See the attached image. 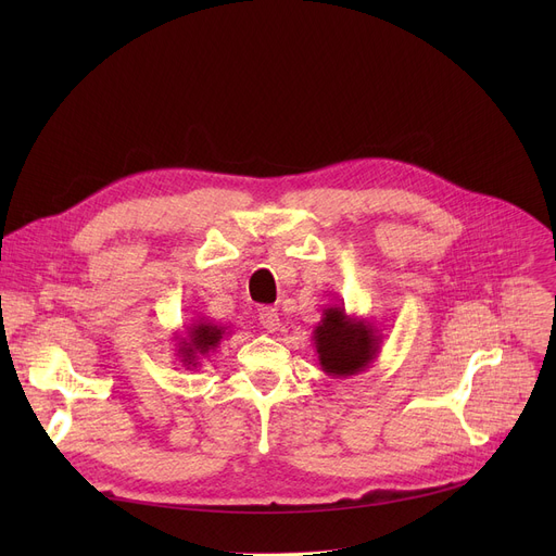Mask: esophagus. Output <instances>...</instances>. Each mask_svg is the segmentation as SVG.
<instances>
[{
  "mask_svg": "<svg viewBox=\"0 0 556 556\" xmlns=\"http://www.w3.org/2000/svg\"><path fill=\"white\" fill-rule=\"evenodd\" d=\"M258 325L266 329L268 333H275L279 329V313L277 308H270V306H263L258 311Z\"/></svg>",
  "mask_w": 556,
  "mask_h": 556,
  "instance_id": "1",
  "label": "esophagus"
}]
</instances>
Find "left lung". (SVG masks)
Masks as SVG:
<instances>
[{"instance_id":"1","label":"left lung","mask_w":556,"mask_h":556,"mask_svg":"<svg viewBox=\"0 0 556 556\" xmlns=\"http://www.w3.org/2000/svg\"><path fill=\"white\" fill-rule=\"evenodd\" d=\"M381 342L383 336L369 319L349 315L340 304L325 308L323 319L313 329L319 367L333 378L356 376L369 369L381 354Z\"/></svg>"}]
</instances>
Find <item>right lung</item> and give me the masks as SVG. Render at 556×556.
<instances>
[{
    "mask_svg": "<svg viewBox=\"0 0 556 556\" xmlns=\"http://www.w3.org/2000/svg\"><path fill=\"white\" fill-rule=\"evenodd\" d=\"M229 336V327H220L210 323V319L198 317L191 319L185 336H175V356L180 358L185 369H198L202 358H210L218 344Z\"/></svg>",
    "mask_w": 556,
    "mask_h": 556,
    "instance_id": "add662e5",
    "label": "right lung"
}]
</instances>
